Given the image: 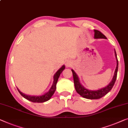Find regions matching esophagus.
I'll use <instances>...</instances> for the list:
<instances>
[{
  "mask_svg": "<svg viewBox=\"0 0 128 128\" xmlns=\"http://www.w3.org/2000/svg\"><path fill=\"white\" fill-rule=\"evenodd\" d=\"M72 64H73V62H72V61L71 60H68L66 62V64H65L66 67V68L71 67V66H72Z\"/></svg>",
  "mask_w": 128,
  "mask_h": 128,
  "instance_id": "1",
  "label": "esophagus"
}]
</instances>
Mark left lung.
Segmentation results:
<instances>
[{"instance_id": "8db88e82", "label": "left lung", "mask_w": 128, "mask_h": 128, "mask_svg": "<svg viewBox=\"0 0 128 128\" xmlns=\"http://www.w3.org/2000/svg\"><path fill=\"white\" fill-rule=\"evenodd\" d=\"M94 32H95L94 38H107L102 33L100 32V31L94 29ZM115 55H116V71H115L114 73V77L112 78V81H111L110 83L108 85V86L104 87V88L100 89V90H86V89L84 87L80 84L79 81V78L78 77L77 75L76 74V73H75L73 69L72 70V73H73L74 84L75 89L78 94H80L81 96H82L83 98H86V99H98L102 98L103 96L106 95L109 91H110L111 90H112V88L114 86L115 82H116L118 68V61L117 57H116V51H115Z\"/></svg>"}]
</instances>
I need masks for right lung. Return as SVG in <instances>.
<instances>
[{"mask_svg": "<svg viewBox=\"0 0 128 128\" xmlns=\"http://www.w3.org/2000/svg\"><path fill=\"white\" fill-rule=\"evenodd\" d=\"M65 68V66L64 65L62 66L61 68H60L59 69L56 73L55 74L54 76V82L52 84V86L51 88H50V90L47 93H46L45 94H44L42 96H30V95H26V94H22V92H21L19 90H18V92H20V94L23 96L24 98L32 102H34V103H42L44 102H46L50 99L51 98V96L53 95V94H54V92L55 91V90H56V85L57 83V81H58V78L60 76V74L62 73L63 70Z\"/></svg>", "mask_w": 128, "mask_h": 128, "instance_id": "1", "label": "right lung"}]
</instances>
